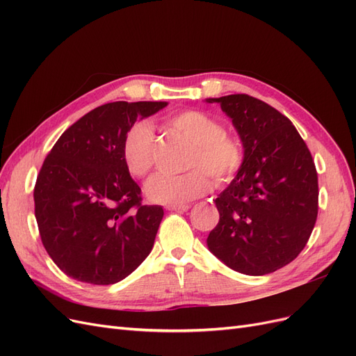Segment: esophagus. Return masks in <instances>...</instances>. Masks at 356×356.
Returning a JSON list of instances; mask_svg holds the SVG:
<instances>
[{
    "label": "esophagus",
    "instance_id": "obj_1",
    "mask_svg": "<svg viewBox=\"0 0 356 356\" xmlns=\"http://www.w3.org/2000/svg\"><path fill=\"white\" fill-rule=\"evenodd\" d=\"M190 208V204H166V209L168 211H175V212H184Z\"/></svg>",
    "mask_w": 356,
    "mask_h": 356
}]
</instances>
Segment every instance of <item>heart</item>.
Masks as SVG:
<instances>
[{
  "label": "heart",
  "instance_id": "1",
  "mask_svg": "<svg viewBox=\"0 0 356 356\" xmlns=\"http://www.w3.org/2000/svg\"><path fill=\"white\" fill-rule=\"evenodd\" d=\"M169 129L190 143L186 157L187 172L179 175H157L145 187L149 200L182 204L197 199L217 186H225L239 174L243 147L239 138L225 132L213 117L196 110H184L166 118ZM126 170L135 178H145L156 160V138L152 126L136 122L127 129L122 143Z\"/></svg>",
  "mask_w": 356,
  "mask_h": 356
}]
</instances>
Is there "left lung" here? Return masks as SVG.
<instances>
[{
	"label": "left lung",
	"instance_id": "obj_1",
	"mask_svg": "<svg viewBox=\"0 0 356 356\" xmlns=\"http://www.w3.org/2000/svg\"><path fill=\"white\" fill-rule=\"evenodd\" d=\"M218 102L243 144V165L215 199L220 221L209 251L233 270L273 273L303 251L318 217V174L288 117L245 93Z\"/></svg>",
	"mask_w": 356,
	"mask_h": 356
}]
</instances>
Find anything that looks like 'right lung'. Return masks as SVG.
<instances>
[{"instance_id":"add662e5","label":"right lung","mask_w":356,"mask_h":356,"mask_svg":"<svg viewBox=\"0 0 356 356\" xmlns=\"http://www.w3.org/2000/svg\"><path fill=\"white\" fill-rule=\"evenodd\" d=\"M166 105H101L70 126L44 159L34 187L35 218L47 254L72 279L120 282L152 252L163 208L141 203L122 143L136 118Z\"/></svg>"}]
</instances>
